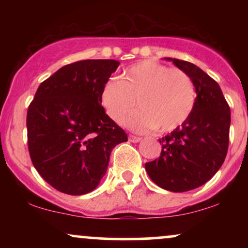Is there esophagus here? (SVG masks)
Returning a JSON list of instances; mask_svg holds the SVG:
<instances>
[{"label":"esophagus","instance_id":"esophagus-1","mask_svg":"<svg viewBox=\"0 0 248 248\" xmlns=\"http://www.w3.org/2000/svg\"><path fill=\"white\" fill-rule=\"evenodd\" d=\"M142 140L141 138H139V136H135V135H129V141L133 142V143H138V142H140Z\"/></svg>","mask_w":248,"mask_h":248}]
</instances>
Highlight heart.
Returning <instances> with one entry per match:
<instances>
[{
	"label": "heart",
	"instance_id": "1",
	"mask_svg": "<svg viewBox=\"0 0 248 248\" xmlns=\"http://www.w3.org/2000/svg\"><path fill=\"white\" fill-rule=\"evenodd\" d=\"M101 102L108 116L118 124L124 120L136 104L140 109L126 120L130 129L168 133L192 114L196 87L184 71L144 61L130 66L122 80L109 79L101 91Z\"/></svg>",
	"mask_w": 248,
	"mask_h": 248
}]
</instances>
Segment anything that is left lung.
<instances>
[{"instance_id": "8db88e82", "label": "left lung", "mask_w": 248, "mask_h": 248, "mask_svg": "<svg viewBox=\"0 0 248 248\" xmlns=\"http://www.w3.org/2000/svg\"><path fill=\"white\" fill-rule=\"evenodd\" d=\"M192 79V114L160 139L161 156L146 163L152 181L162 189L184 192L203 186L224 163L229 148L231 110L216 80L192 62L168 58Z\"/></svg>"}]
</instances>
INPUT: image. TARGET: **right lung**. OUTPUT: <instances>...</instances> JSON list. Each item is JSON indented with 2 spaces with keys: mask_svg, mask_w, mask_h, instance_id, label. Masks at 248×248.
Wrapping results in <instances>:
<instances>
[{
  "mask_svg": "<svg viewBox=\"0 0 248 248\" xmlns=\"http://www.w3.org/2000/svg\"><path fill=\"white\" fill-rule=\"evenodd\" d=\"M119 65L114 59L65 65L39 85L29 105L31 162L58 191H93L107 171L113 148L128 140L101 106L102 88Z\"/></svg>",
  "mask_w": 248,
  "mask_h": 248,
  "instance_id": "obj_1",
  "label": "right lung"
}]
</instances>
